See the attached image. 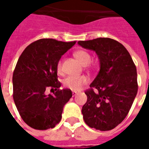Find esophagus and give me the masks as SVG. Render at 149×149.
<instances>
[{"mask_svg": "<svg viewBox=\"0 0 149 149\" xmlns=\"http://www.w3.org/2000/svg\"><path fill=\"white\" fill-rule=\"evenodd\" d=\"M77 94V92H76V91H72V96L74 97V96H76Z\"/></svg>", "mask_w": 149, "mask_h": 149, "instance_id": "34e87169", "label": "esophagus"}]
</instances>
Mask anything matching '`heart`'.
<instances>
[{"label": "heart", "instance_id": "b5f03b06", "mask_svg": "<svg viewBox=\"0 0 149 149\" xmlns=\"http://www.w3.org/2000/svg\"><path fill=\"white\" fill-rule=\"evenodd\" d=\"M75 56L81 62L83 65H87L91 61V55L84 50H77L74 53ZM56 70L58 72H61L62 65L60 61L56 65ZM88 78L86 76H68L63 81V84L66 88H68L72 91L81 90L84 85L88 84Z\"/></svg>", "mask_w": 149, "mask_h": 149}]
</instances>
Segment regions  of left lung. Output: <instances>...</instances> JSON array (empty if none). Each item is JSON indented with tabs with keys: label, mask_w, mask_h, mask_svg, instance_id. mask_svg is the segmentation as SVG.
I'll return each instance as SVG.
<instances>
[{
	"label": "left lung",
	"mask_w": 149,
	"mask_h": 149,
	"mask_svg": "<svg viewBox=\"0 0 149 149\" xmlns=\"http://www.w3.org/2000/svg\"><path fill=\"white\" fill-rule=\"evenodd\" d=\"M78 44L97 52L100 64L97 77L85 91L87 102L81 111L84 122L100 131L113 129L128 115L137 93L136 65L125 46L115 40L100 37Z\"/></svg>",
	"instance_id": "1"
}]
</instances>
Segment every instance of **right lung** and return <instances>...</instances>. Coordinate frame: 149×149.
Wrapping results in <instances>:
<instances>
[{
	"instance_id": "right-lung-1",
	"label": "right lung",
	"mask_w": 149,
	"mask_h": 149,
	"mask_svg": "<svg viewBox=\"0 0 149 149\" xmlns=\"http://www.w3.org/2000/svg\"><path fill=\"white\" fill-rule=\"evenodd\" d=\"M75 44L49 38L37 40L18 59L13 75V97L21 118L31 128L46 130L61 121L64 105L72 95L70 89H60L56 65ZM49 88L55 89L54 95L46 96Z\"/></svg>"
}]
</instances>
